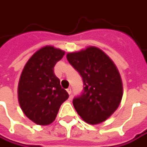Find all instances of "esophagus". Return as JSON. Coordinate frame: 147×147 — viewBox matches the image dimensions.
I'll return each mask as SVG.
<instances>
[{
    "label": "esophagus",
    "instance_id": "1",
    "mask_svg": "<svg viewBox=\"0 0 147 147\" xmlns=\"http://www.w3.org/2000/svg\"><path fill=\"white\" fill-rule=\"evenodd\" d=\"M66 91L68 92V94H69V95H71V87L67 88V89H66Z\"/></svg>",
    "mask_w": 147,
    "mask_h": 147
}]
</instances>
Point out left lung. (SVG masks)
Returning <instances> with one entry per match:
<instances>
[{"mask_svg": "<svg viewBox=\"0 0 147 147\" xmlns=\"http://www.w3.org/2000/svg\"><path fill=\"white\" fill-rule=\"evenodd\" d=\"M66 58L81 75L85 86L82 95L72 101L76 112L89 124L105 121L118 108L123 95L117 66L95 47L68 53Z\"/></svg>", "mask_w": 147, "mask_h": 147, "instance_id": "obj_1", "label": "left lung"}]
</instances>
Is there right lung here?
Listing matches in <instances>:
<instances>
[{
    "instance_id": "add662e5",
    "label": "right lung",
    "mask_w": 147,
    "mask_h": 147,
    "mask_svg": "<svg viewBox=\"0 0 147 147\" xmlns=\"http://www.w3.org/2000/svg\"><path fill=\"white\" fill-rule=\"evenodd\" d=\"M65 51L47 46L40 48L24 66L19 84L18 100L24 114L37 125L52 123L69 95L61 88L54 66Z\"/></svg>"
}]
</instances>
